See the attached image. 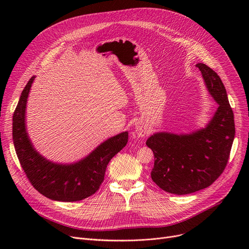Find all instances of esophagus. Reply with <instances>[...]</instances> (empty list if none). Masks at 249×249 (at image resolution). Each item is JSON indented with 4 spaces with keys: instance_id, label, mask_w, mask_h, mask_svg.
Instances as JSON below:
<instances>
[{
    "instance_id": "esophagus-1",
    "label": "esophagus",
    "mask_w": 249,
    "mask_h": 249,
    "mask_svg": "<svg viewBox=\"0 0 249 249\" xmlns=\"http://www.w3.org/2000/svg\"><path fill=\"white\" fill-rule=\"evenodd\" d=\"M135 132L137 133L138 136L143 137L147 133V127L145 125H143V124H138L135 127Z\"/></svg>"
}]
</instances>
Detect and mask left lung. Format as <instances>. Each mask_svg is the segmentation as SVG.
<instances>
[{"label":"left lung","instance_id":"8db88e82","mask_svg":"<svg viewBox=\"0 0 249 249\" xmlns=\"http://www.w3.org/2000/svg\"><path fill=\"white\" fill-rule=\"evenodd\" d=\"M196 67L219 105L212 119L205 128L191 133L156 132L146 141L154 154L152 180L176 195L192 194L212 185L224 171L235 136L233 111L220 76L204 63Z\"/></svg>","mask_w":249,"mask_h":249}]
</instances>
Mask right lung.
I'll list each match as a JSON object with an SVG mask.
<instances>
[{
  "label": "right lung",
  "mask_w": 249,
  "mask_h": 249,
  "mask_svg": "<svg viewBox=\"0 0 249 249\" xmlns=\"http://www.w3.org/2000/svg\"><path fill=\"white\" fill-rule=\"evenodd\" d=\"M34 80L32 76L24 88L13 115V142L18 160L32 186L46 198L60 202L84 200L99 190L109 161L127 144L128 132L105 140L72 163L45 159L34 148L26 128V105Z\"/></svg>",
  "instance_id": "add662e5"
}]
</instances>
